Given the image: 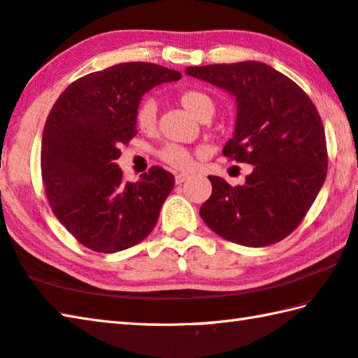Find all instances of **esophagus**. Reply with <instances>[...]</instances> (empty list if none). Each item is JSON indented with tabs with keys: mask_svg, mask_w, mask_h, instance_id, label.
I'll use <instances>...</instances> for the list:
<instances>
[{
	"mask_svg": "<svg viewBox=\"0 0 358 358\" xmlns=\"http://www.w3.org/2000/svg\"><path fill=\"white\" fill-rule=\"evenodd\" d=\"M187 178H189V175H187V173H177V175H175V183L181 185V183H185Z\"/></svg>",
	"mask_w": 358,
	"mask_h": 358,
	"instance_id": "1",
	"label": "esophagus"
}]
</instances>
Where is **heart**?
Returning <instances> with one entry per match:
<instances>
[{
    "label": "heart",
    "mask_w": 358,
    "mask_h": 358,
    "mask_svg": "<svg viewBox=\"0 0 358 358\" xmlns=\"http://www.w3.org/2000/svg\"><path fill=\"white\" fill-rule=\"evenodd\" d=\"M180 104L183 106L192 117L197 120H210L215 113V101L211 99V96L201 90L191 88L185 90L183 93L178 96ZM156 115L157 108L155 101L145 99L136 108V124L137 128L143 132H151L156 128ZM157 157L167 164L169 167L175 169V171H187L194 164V155L185 147L177 143H169L166 147H162L157 151Z\"/></svg>",
    "instance_id": "1"
}]
</instances>
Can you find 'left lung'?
<instances>
[{
    "label": "left lung",
    "instance_id": "obj_1",
    "mask_svg": "<svg viewBox=\"0 0 358 358\" xmlns=\"http://www.w3.org/2000/svg\"><path fill=\"white\" fill-rule=\"evenodd\" d=\"M186 74L237 99V123L222 155L254 169L243 186L210 175L203 222L232 243L260 248L290 235L306 216L327 177L324 124L303 90L259 62L186 68Z\"/></svg>",
    "mask_w": 358,
    "mask_h": 358
}]
</instances>
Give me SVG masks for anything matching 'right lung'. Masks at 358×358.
<instances>
[{
	"mask_svg": "<svg viewBox=\"0 0 358 358\" xmlns=\"http://www.w3.org/2000/svg\"><path fill=\"white\" fill-rule=\"evenodd\" d=\"M180 78L164 66L120 63L77 78L53 104L42 134V183L53 215L78 243L118 252L156 226L173 175L153 166L131 183L117 159L121 145L137 134L134 115L143 93Z\"/></svg>",
	"mask_w": 358,
	"mask_h": 358,
	"instance_id": "right-lung-1",
	"label": "right lung"
}]
</instances>
